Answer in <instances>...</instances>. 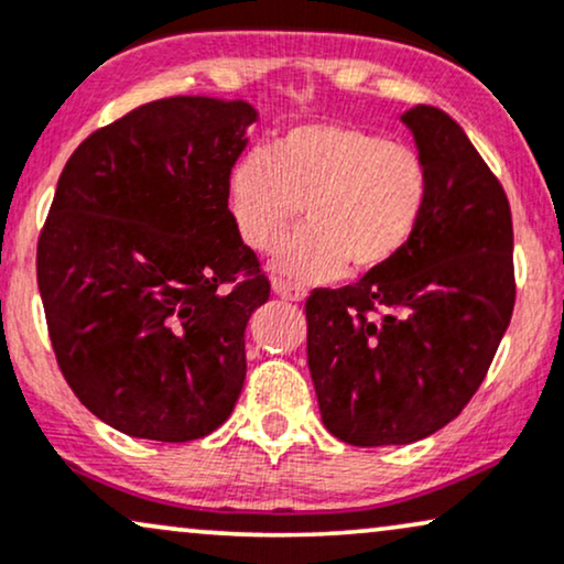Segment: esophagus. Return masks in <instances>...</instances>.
Here are the masks:
<instances>
[{
    "label": "esophagus",
    "instance_id": "obj_1",
    "mask_svg": "<svg viewBox=\"0 0 564 564\" xmlns=\"http://www.w3.org/2000/svg\"><path fill=\"white\" fill-rule=\"evenodd\" d=\"M273 294L275 296H281V300H289V302H302L304 296V289H296V286H291L289 281H281V278H275L273 281Z\"/></svg>",
    "mask_w": 564,
    "mask_h": 564
}]
</instances>
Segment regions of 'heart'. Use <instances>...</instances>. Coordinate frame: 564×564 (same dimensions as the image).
Listing matches in <instances>:
<instances>
[{"mask_svg": "<svg viewBox=\"0 0 564 564\" xmlns=\"http://www.w3.org/2000/svg\"><path fill=\"white\" fill-rule=\"evenodd\" d=\"M429 199V173L412 149L341 123L291 128L273 154L249 149L228 173V207L239 236L268 252L307 213V230L270 268L296 283L334 281L383 268L410 243Z\"/></svg>", "mask_w": 564, "mask_h": 564, "instance_id": "1", "label": "heart"}]
</instances>
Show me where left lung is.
<instances>
[{
	"mask_svg": "<svg viewBox=\"0 0 564 564\" xmlns=\"http://www.w3.org/2000/svg\"><path fill=\"white\" fill-rule=\"evenodd\" d=\"M429 173L410 243L344 289H315L307 362L323 425L351 446L420 441L484 383L514 307L505 188L444 110L402 115Z\"/></svg>",
	"mask_w": 564,
	"mask_h": 564,
	"instance_id": "obj_1",
	"label": "left lung"
}]
</instances>
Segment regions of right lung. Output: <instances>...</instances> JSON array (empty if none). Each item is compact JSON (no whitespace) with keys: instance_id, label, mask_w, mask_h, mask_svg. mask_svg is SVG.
<instances>
[{"instance_id":"obj_1","label":"right lung","mask_w":564,"mask_h":564,"mask_svg":"<svg viewBox=\"0 0 564 564\" xmlns=\"http://www.w3.org/2000/svg\"><path fill=\"white\" fill-rule=\"evenodd\" d=\"M257 118L243 99L149 101L88 135L59 175L39 291L67 386L115 431L181 444L234 412L243 330L270 296L228 209Z\"/></svg>"}]
</instances>
